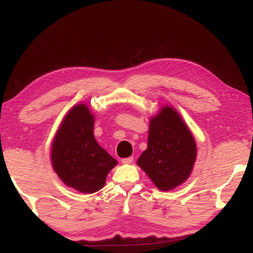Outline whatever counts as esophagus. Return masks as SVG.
I'll return each mask as SVG.
<instances>
[{
  "instance_id": "34e87169",
  "label": "esophagus",
  "mask_w": 253,
  "mask_h": 253,
  "mask_svg": "<svg viewBox=\"0 0 253 253\" xmlns=\"http://www.w3.org/2000/svg\"><path fill=\"white\" fill-rule=\"evenodd\" d=\"M122 164H124V165H129V164H131L132 161H133V157H128V158H123L122 160Z\"/></svg>"
}]
</instances>
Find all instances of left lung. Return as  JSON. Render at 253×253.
Listing matches in <instances>:
<instances>
[{
	"mask_svg": "<svg viewBox=\"0 0 253 253\" xmlns=\"http://www.w3.org/2000/svg\"><path fill=\"white\" fill-rule=\"evenodd\" d=\"M196 157V141L188 126L175 109L161 108L151 119L147 148L138 166L159 190L169 191L189 177Z\"/></svg>",
	"mask_w": 253,
	"mask_h": 253,
	"instance_id": "left-lung-1",
	"label": "left lung"
}]
</instances>
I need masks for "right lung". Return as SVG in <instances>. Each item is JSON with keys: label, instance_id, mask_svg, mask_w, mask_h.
<instances>
[{"label": "right lung", "instance_id": "right-lung-1", "mask_svg": "<svg viewBox=\"0 0 253 253\" xmlns=\"http://www.w3.org/2000/svg\"><path fill=\"white\" fill-rule=\"evenodd\" d=\"M94 122L86 105H76L64 118L51 147L53 170L65 185L83 193L100 190L118 165L95 140Z\"/></svg>", "mask_w": 253, "mask_h": 253}]
</instances>
